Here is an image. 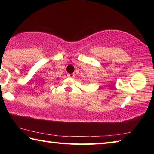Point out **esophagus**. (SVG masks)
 <instances>
[{"instance_id": "34e87169", "label": "esophagus", "mask_w": 154, "mask_h": 154, "mask_svg": "<svg viewBox=\"0 0 154 154\" xmlns=\"http://www.w3.org/2000/svg\"><path fill=\"white\" fill-rule=\"evenodd\" d=\"M67 76L69 77V78H73V77H74V76H75V74H73V73H71V74H68Z\"/></svg>"}]
</instances>
